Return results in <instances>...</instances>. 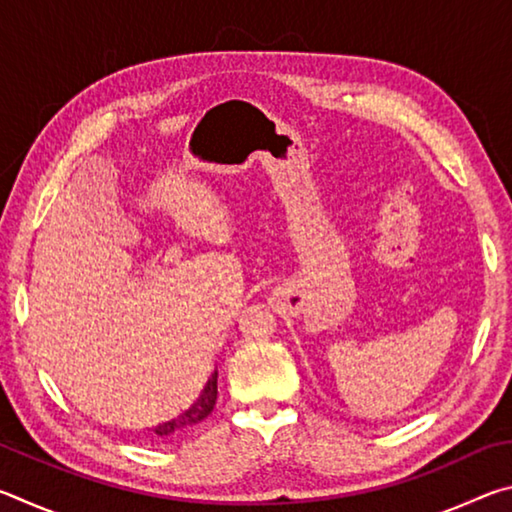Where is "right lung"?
Instances as JSON below:
<instances>
[{
  "instance_id": "right-lung-1",
  "label": "right lung",
  "mask_w": 512,
  "mask_h": 512,
  "mask_svg": "<svg viewBox=\"0 0 512 512\" xmlns=\"http://www.w3.org/2000/svg\"><path fill=\"white\" fill-rule=\"evenodd\" d=\"M216 379H219V372L214 370V375L207 379V384L203 388V393L198 395V400L185 409V413H180L178 418H173L169 422H162L158 427H153V436L155 438H167L171 433H178V431H185L187 427H194V424L203 422L207 415L212 413L214 404H216Z\"/></svg>"
}]
</instances>
